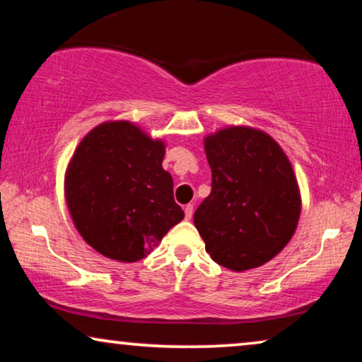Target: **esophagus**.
<instances>
[{"label": "esophagus", "instance_id": "esophagus-1", "mask_svg": "<svg viewBox=\"0 0 362 362\" xmlns=\"http://www.w3.org/2000/svg\"><path fill=\"white\" fill-rule=\"evenodd\" d=\"M192 212H194V206H192V204H187V206L185 207L186 219H191V217H192Z\"/></svg>", "mask_w": 362, "mask_h": 362}]
</instances>
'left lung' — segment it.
<instances>
[{
  "label": "left lung",
  "mask_w": 362,
  "mask_h": 362,
  "mask_svg": "<svg viewBox=\"0 0 362 362\" xmlns=\"http://www.w3.org/2000/svg\"><path fill=\"white\" fill-rule=\"evenodd\" d=\"M211 194L194 212L206 252L244 272L274 259L295 234L301 199L293 168L270 135L229 127L204 138Z\"/></svg>",
  "instance_id": "obj_1"
}]
</instances>
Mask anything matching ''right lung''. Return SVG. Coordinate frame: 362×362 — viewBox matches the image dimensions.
Masks as SVG:
<instances>
[{"mask_svg":"<svg viewBox=\"0 0 362 362\" xmlns=\"http://www.w3.org/2000/svg\"><path fill=\"white\" fill-rule=\"evenodd\" d=\"M163 158L165 141L125 120L102 123L78 143L66 171V202L78 234L102 255L141 260L182 221Z\"/></svg>","mask_w":362,"mask_h":362,"instance_id":"right-lung-1","label":"right lung"}]
</instances>
